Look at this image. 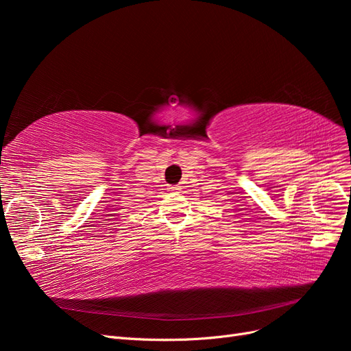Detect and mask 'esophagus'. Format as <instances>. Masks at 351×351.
Returning a JSON list of instances; mask_svg holds the SVG:
<instances>
[{"label": "esophagus", "instance_id": "34e87169", "mask_svg": "<svg viewBox=\"0 0 351 351\" xmlns=\"http://www.w3.org/2000/svg\"><path fill=\"white\" fill-rule=\"evenodd\" d=\"M180 190H182V186H169L168 187V192H171V193H180Z\"/></svg>", "mask_w": 351, "mask_h": 351}]
</instances>
